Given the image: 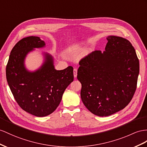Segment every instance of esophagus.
I'll use <instances>...</instances> for the list:
<instances>
[{
    "mask_svg": "<svg viewBox=\"0 0 147 147\" xmlns=\"http://www.w3.org/2000/svg\"><path fill=\"white\" fill-rule=\"evenodd\" d=\"M73 73H74V77L76 78L77 76V73H78V70L77 69L74 68L73 70Z\"/></svg>",
    "mask_w": 147,
    "mask_h": 147,
    "instance_id": "obj_1",
    "label": "esophagus"
}]
</instances>
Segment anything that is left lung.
Listing matches in <instances>:
<instances>
[{"label":"left lung","mask_w":147,"mask_h":147,"mask_svg":"<svg viewBox=\"0 0 147 147\" xmlns=\"http://www.w3.org/2000/svg\"><path fill=\"white\" fill-rule=\"evenodd\" d=\"M103 53L91 52L79 63L78 80L86 107L106 117L123 109L137 89L139 60L134 47L122 37L109 36Z\"/></svg>","instance_id":"8db88e82"}]
</instances>
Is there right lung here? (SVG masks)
I'll return each instance as SVG.
<instances>
[{"mask_svg": "<svg viewBox=\"0 0 147 147\" xmlns=\"http://www.w3.org/2000/svg\"><path fill=\"white\" fill-rule=\"evenodd\" d=\"M45 46L38 36L22 38L12 48L6 66L7 81L16 102L24 111L36 117L53 112L74 80L72 66L56 70L53 59L47 53L38 69L30 72L25 68L24 60L28 53Z\"/></svg>", "mask_w": 147, "mask_h": 147, "instance_id": "right-lung-1", "label": "right lung"}]
</instances>
